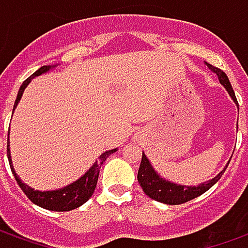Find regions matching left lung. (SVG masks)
I'll return each mask as SVG.
<instances>
[{
  "label": "left lung",
  "instance_id": "8db88e82",
  "mask_svg": "<svg viewBox=\"0 0 248 248\" xmlns=\"http://www.w3.org/2000/svg\"><path fill=\"white\" fill-rule=\"evenodd\" d=\"M205 63H206V66L213 73H216L220 84L223 85L224 88L227 89V92L230 93L231 99L237 106L236 96H235V92L232 89V85H231L227 75L224 73L221 69L213 66V65H210L208 62H205ZM237 110H239V107H237ZM228 164L225 166V168L228 167ZM225 168H223V171H220L210 181L203 182V183L198 185V186H185V185H178V183H173V182H170L164 179V178H161L159 173L156 172V170L152 167L149 159L145 156V153L142 152V159H141V164H140V168H138L137 179L140 186L142 187L144 193L149 198H152L155 201L167 203V205H179V203H185V202L191 201V200H194L197 197L203 194L205 191H208L209 188L212 187L221 178V175L225 171Z\"/></svg>",
  "mask_w": 248,
  "mask_h": 248
}]
</instances>
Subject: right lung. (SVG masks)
<instances>
[{
    "label": "right lung",
    "instance_id": "obj_1",
    "mask_svg": "<svg viewBox=\"0 0 248 248\" xmlns=\"http://www.w3.org/2000/svg\"><path fill=\"white\" fill-rule=\"evenodd\" d=\"M57 65H46V66H42L38 69L31 77H28L18 89L17 97H16V102L13 106V111L16 110L18 102L21 99V96L24 93V89L27 88V85L31 82L33 77H38V76L43 75L50 72L53 67ZM118 149H111V151H106L103 152L95 163L92 164V167L89 168L87 172L82 175L81 178H78L77 181L73 183L67 185L65 187L57 188V190H48V191H40V190H35V188L30 187L28 185H25L24 182L18 178V175L16 171L13 170V164H12V157H11V149H9V134H8V159H9V164H11V170L13 175H15V179L17 181L18 186L21 187V190L24 191V194L31 200L35 205H38L40 208L47 209V210H53V212H67V210H73L77 209L78 206H81L82 203L88 201L89 198L92 197L93 191H95L96 183L99 179V172H100V167L106 161V159L112 155L114 152H117Z\"/></svg>",
    "mask_w": 248,
    "mask_h": 248
}]
</instances>
